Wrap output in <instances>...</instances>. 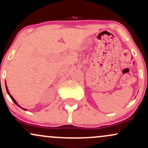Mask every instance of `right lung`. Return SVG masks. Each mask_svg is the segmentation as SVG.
Listing matches in <instances>:
<instances>
[{"instance_id":"obj_1","label":"right lung","mask_w":148,"mask_h":148,"mask_svg":"<svg viewBox=\"0 0 148 148\" xmlns=\"http://www.w3.org/2000/svg\"><path fill=\"white\" fill-rule=\"evenodd\" d=\"M6 90H7V92H8V95H10V98H11V99H12V101H14V103H16V105H18V103H16V101H15V100H14V98H13V97H12V95H10V94L9 91H8V88H7V86H6ZM23 110H25V111H26V109H24V108H23Z\"/></svg>"}]
</instances>
